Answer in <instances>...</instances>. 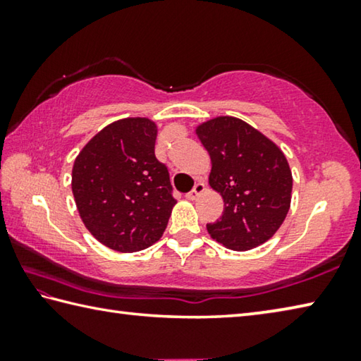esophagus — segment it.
Listing matches in <instances>:
<instances>
[{"instance_id": "obj_1", "label": "esophagus", "mask_w": 361, "mask_h": 361, "mask_svg": "<svg viewBox=\"0 0 361 361\" xmlns=\"http://www.w3.org/2000/svg\"><path fill=\"white\" fill-rule=\"evenodd\" d=\"M204 191H205V185H204V183H197V185H195V186L192 188V191L188 192L186 197L191 199V200H195Z\"/></svg>"}]
</instances>
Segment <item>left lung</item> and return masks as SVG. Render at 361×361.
<instances>
[{
    "instance_id": "1",
    "label": "left lung",
    "mask_w": 361,
    "mask_h": 361,
    "mask_svg": "<svg viewBox=\"0 0 361 361\" xmlns=\"http://www.w3.org/2000/svg\"><path fill=\"white\" fill-rule=\"evenodd\" d=\"M195 133L212 159L210 186L224 200L223 216L207 224L212 239L235 252L271 239L291 202L293 176L283 152L232 116L207 121Z\"/></svg>"
}]
</instances>
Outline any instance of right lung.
<instances>
[{"label":"right lung","instance_id":"1","mask_svg":"<svg viewBox=\"0 0 361 361\" xmlns=\"http://www.w3.org/2000/svg\"><path fill=\"white\" fill-rule=\"evenodd\" d=\"M156 137L148 118L116 121L84 146L73 166L79 216L116 252H138L157 242L176 204L169 170L154 154Z\"/></svg>","mask_w":361,"mask_h":361}]
</instances>
